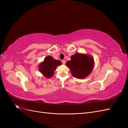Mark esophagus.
Wrapping results in <instances>:
<instances>
[{
	"mask_svg": "<svg viewBox=\"0 0 128 128\" xmlns=\"http://www.w3.org/2000/svg\"><path fill=\"white\" fill-rule=\"evenodd\" d=\"M62 64H65V63H66V61H65L64 60H62Z\"/></svg>",
	"mask_w": 128,
	"mask_h": 128,
	"instance_id": "1",
	"label": "esophagus"
}]
</instances>
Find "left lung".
Segmentation results:
<instances>
[{
    "label": "left lung",
    "mask_w": 128,
    "mask_h": 128,
    "mask_svg": "<svg viewBox=\"0 0 128 128\" xmlns=\"http://www.w3.org/2000/svg\"><path fill=\"white\" fill-rule=\"evenodd\" d=\"M66 66L70 69L72 75L78 79L86 78L92 72L94 66V59L88 54L76 53L70 56Z\"/></svg>",
    "instance_id": "8db88e82"
}]
</instances>
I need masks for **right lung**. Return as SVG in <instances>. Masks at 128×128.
<instances>
[{
    "mask_svg": "<svg viewBox=\"0 0 128 128\" xmlns=\"http://www.w3.org/2000/svg\"><path fill=\"white\" fill-rule=\"evenodd\" d=\"M61 64L62 62L60 60L54 59L51 56H48L39 64L38 70L46 78H50L54 74L56 67Z\"/></svg>",
    "mask_w": 128,
    "mask_h": 128,
    "instance_id": "right-lung-1",
    "label": "right lung"
}]
</instances>
